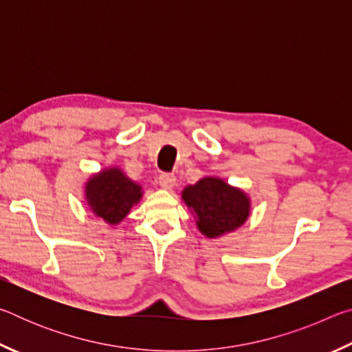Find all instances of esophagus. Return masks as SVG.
Segmentation results:
<instances>
[{
    "instance_id": "1",
    "label": "esophagus",
    "mask_w": 352,
    "mask_h": 352,
    "mask_svg": "<svg viewBox=\"0 0 352 352\" xmlns=\"http://www.w3.org/2000/svg\"><path fill=\"white\" fill-rule=\"evenodd\" d=\"M158 183L163 189H172L175 186V177L174 174H162L158 177Z\"/></svg>"
}]
</instances>
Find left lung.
<instances>
[{"label":"left lung","instance_id":"obj_1","mask_svg":"<svg viewBox=\"0 0 352 352\" xmlns=\"http://www.w3.org/2000/svg\"><path fill=\"white\" fill-rule=\"evenodd\" d=\"M182 199L194 214L200 233L210 239L233 233L247 222L252 210L248 195L219 177H204L188 184Z\"/></svg>","mask_w":352,"mask_h":352}]
</instances>
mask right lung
<instances>
[{
  "instance_id": "right-lung-1",
  "label": "right lung",
  "mask_w": 352,
  "mask_h": 352,
  "mask_svg": "<svg viewBox=\"0 0 352 352\" xmlns=\"http://www.w3.org/2000/svg\"><path fill=\"white\" fill-rule=\"evenodd\" d=\"M142 197V186L119 168H107L93 174L85 183V200L90 211L109 225L126 219Z\"/></svg>"
}]
</instances>
